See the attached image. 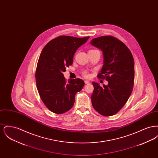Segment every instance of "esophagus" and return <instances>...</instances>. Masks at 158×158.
<instances>
[{
	"instance_id": "34e87169",
	"label": "esophagus",
	"mask_w": 158,
	"mask_h": 158,
	"mask_svg": "<svg viewBox=\"0 0 158 158\" xmlns=\"http://www.w3.org/2000/svg\"><path fill=\"white\" fill-rule=\"evenodd\" d=\"M89 83L90 82L89 81H85V84H89Z\"/></svg>"
}]
</instances>
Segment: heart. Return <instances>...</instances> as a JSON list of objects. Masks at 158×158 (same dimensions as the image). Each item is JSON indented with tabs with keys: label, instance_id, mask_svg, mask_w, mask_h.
Masks as SVG:
<instances>
[{
	"label": "heart",
	"instance_id": "1",
	"mask_svg": "<svg viewBox=\"0 0 158 158\" xmlns=\"http://www.w3.org/2000/svg\"><path fill=\"white\" fill-rule=\"evenodd\" d=\"M91 50H90V51H91ZM83 75H84L85 77H89V75H88V73L86 72H83Z\"/></svg>",
	"mask_w": 158,
	"mask_h": 158
}]
</instances>
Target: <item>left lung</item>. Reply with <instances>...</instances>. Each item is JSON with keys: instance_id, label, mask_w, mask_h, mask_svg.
I'll use <instances>...</instances> for the list:
<instances>
[{"instance_id": "left-lung-1", "label": "left lung", "mask_w": 158, "mask_h": 158, "mask_svg": "<svg viewBox=\"0 0 158 158\" xmlns=\"http://www.w3.org/2000/svg\"><path fill=\"white\" fill-rule=\"evenodd\" d=\"M90 43L103 54L104 64L97 76L108 82L102 87L98 83H92L94 87L92 104L100 114L111 116L123 107L131 94L135 80L133 57L126 45L112 36L94 38Z\"/></svg>"}]
</instances>
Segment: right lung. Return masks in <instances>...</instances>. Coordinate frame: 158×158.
Segmentation results:
<instances>
[{"label": "right lung", "instance_id": "1", "mask_svg": "<svg viewBox=\"0 0 158 158\" xmlns=\"http://www.w3.org/2000/svg\"><path fill=\"white\" fill-rule=\"evenodd\" d=\"M89 37L60 36L48 42L38 61L35 80L38 91L45 106L53 113H66L74 105L75 95L85 85L81 79L66 81L63 72L73 63L76 51Z\"/></svg>", "mask_w": 158, "mask_h": 158}]
</instances>
